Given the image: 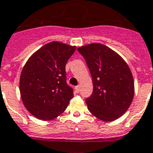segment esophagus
I'll return each instance as SVG.
<instances>
[{
  "mask_svg": "<svg viewBox=\"0 0 153 153\" xmlns=\"http://www.w3.org/2000/svg\"><path fill=\"white\" fill-rule=\"evenodd\" d=\"M75 91H76V92H78V93L80 91V86L79 85H78L75 87Z\"/></svg>",
  "mask_w": 153,
  "mask_h": 153,
  "instance_id": "esophagus-1",
  "label": "esophagus"
}]
</instances>
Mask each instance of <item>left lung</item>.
I'll list each match as a JSON object with an SVG mask.
<instances>
[{
	"label": "left lung",
	"instance_id": "obj_1",
	"mask_svg": "<svg viewBox=\"0 0 153 153\" xmlns=\"http://www.w3.org/2000/svg\"><path fill=\"white\" fill-rule=\"evenodd\" d=\"M86 61L93 82V91L86 98L89 111L105 122L117 119L130 107L134 97V80L121 56L101 44L78 48Z\"/></svg>",
	"mask_w": 153,
	"mask_h": 153
}]
</instances>
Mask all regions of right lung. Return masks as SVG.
<instances>
[{"label": "right lung", "mask_w": 153, "mask_h": 153, "mask_svg": "<svg viewBox=\"0 0 153 153\" xmlns=\"http://www.w3.org/2000/svg\"><path fill=\"white\" fill-rule=\"evenodd\" d=\"M76 47L50 42L31 55L22 69L19 89L23 105L33 116L53 120L74 97L66 82L65 65Z\"/></svg>", "instance_id": "add662e5"}]
</instances>
